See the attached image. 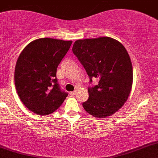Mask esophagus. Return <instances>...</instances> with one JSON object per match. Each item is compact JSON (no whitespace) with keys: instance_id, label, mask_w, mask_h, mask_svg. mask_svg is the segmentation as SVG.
I'll list each match as a JSON object with an SVG mask.
<instances>
[{"instance_id":"obj_1","label":"esophagus","mask_w":158,"mask_h":158,"mask_svg":"<svg viewBox=\"0 0 158 158\" xmlns=\"http://www.w3.org/2000/svg\"><path fill=\"white\" fill-rule=\"evenodd\" d=\"M76 94H77V90H74V91L70 92V95H71V96H74Z\"/></svg>"}]
</instances>
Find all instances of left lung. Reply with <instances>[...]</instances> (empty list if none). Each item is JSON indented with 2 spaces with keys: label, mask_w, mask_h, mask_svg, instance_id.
Instances as JSON below:
<instances>
[{
  "label": "left lung",
  "mask_w": 158,
  "mask_h": 158,
  "mask_svg": "<svg viewBox=\"0 0 158 158\" xmlns=\"http://www.w3.org/2000/svg\"><path fill=\"white\" fill-rule=\"evenodd\" d=\"M72 50L90 82L93 78L99 79L98 85L88 87L84 109L98 118L112 115L127 100L133 82V68L126 48L112 38L100 37L77 40Z\"/></svg>",
  "instance_id": "8db88e82"
}]
</instances>
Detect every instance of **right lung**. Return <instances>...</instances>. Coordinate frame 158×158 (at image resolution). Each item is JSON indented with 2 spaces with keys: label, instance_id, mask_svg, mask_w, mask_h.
<instances>
[{
  "label": "right lung",
  "instance_id": "add662e5",
  "mask_svg": "<svg viewBox=\"0 0 158 158\" xmlns=\"http://www.w3.org/2000/svg\"><path fill=\"white\" fill-rule=\"evenodd\" d=\"M72 41L42 38L27 44L15 69V85L23 104L36 114L48 115L57 110L68 94L56 79L59 64Z\"/></svg>",
  "mask_w": 158,
  "mask_h": 158
}]
</instances>
